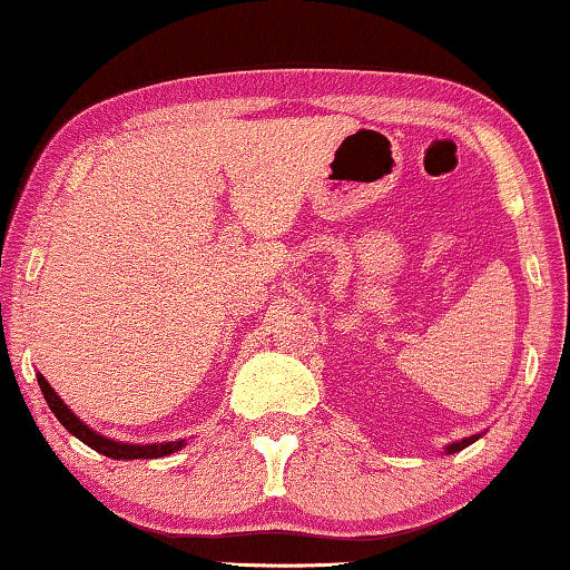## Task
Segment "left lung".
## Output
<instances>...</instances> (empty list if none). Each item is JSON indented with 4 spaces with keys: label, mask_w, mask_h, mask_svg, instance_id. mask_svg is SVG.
<instances>
[{
    "label": "left lung",
    "mask_w": 570,
    "mask_h": 570,
    "mask_svg": "<svg viewBox=\"0 0 570 570\" xmlns=\"http://www.w3.org/2000/svg\"><path fill=\"white\" fill-rule=\"evenodd\" d=\"M475 440H479V435H473V438H465V440H461V443H453V445H448V453H458V450H463L465 445L475 443Z\"/></svg>",
    "instance_id": "left-lung-1"
}]
</instances>
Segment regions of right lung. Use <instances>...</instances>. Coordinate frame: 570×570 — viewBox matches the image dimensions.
Masks as SVG:
<instances>
[{
    "instance_id": "1",
    "label": "right lung",
    "mask_w": 570,
    "mask_h": 570,
    "mask_svg": "<svg viewBox=\"0 0 570 570\" xmlns=\"http://www.w3.org/2000/svg\"><path fill=\"white\" fill-rule=\"evenodd\" d=\"M38 384H40V392L46 396V402L50 406V412L56 414L58 422L63 424V428L71 432L81 440L83 445H89L91 450H97V453L107 455V458H115V461H132V458H160V455H168L174 453L184 445V440H178V443H160V445H127V443H115V440H107L97 435L95 430H89L87 424H83L76 414L68 410V406L58 399V394L50 389V384L46 379L38 373Z\"/></svg>"
}]
</instances>
